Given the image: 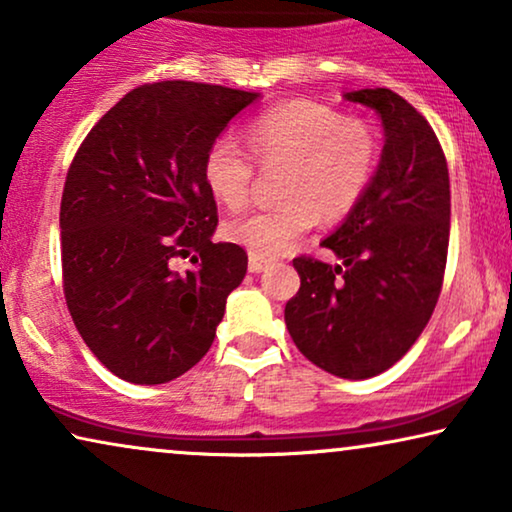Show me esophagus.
<instances>
[{"label":"esophagus","instance_id":"esophagus-1","mask_svg":"<svg viewBox=\"0 0 512 512\" xmlns=\"http://www.w3.org/2000/svg\"><path fill=\"white\" fill-rule=\"evenodd\" d=\"M268 265H270V261H265V258L249 254V272H263Z\"/></svg>","mask_w":512,"mask_h":512}]
</instances>
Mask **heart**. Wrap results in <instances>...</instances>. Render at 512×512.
<instances>
[{
	"label": "heart",
	"mask_w": 512,
	"mask_h": 512,
	"mask_svg": "<svg viewBox=\"0 0 512 512\" xmlns=\"http://www.w3.org/2000/svg\"><path fill=\"white\" fill-rule=\"evenodd\" d=\"M244 139L261 167L286 165L282 177L286 205L256 209L223 228L230 242L261 258L289 251L314 226L317 214L324 221H335L352 212L377 163L373 128L319 102L282 104L251 121ZM202 174L221 205L228 209L247 205L256 167L233 139L219 137L209 146Z\"/></svg>",
	"instance_id": "obj_1"
}]
</instances>
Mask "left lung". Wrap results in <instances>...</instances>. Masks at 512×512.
Here are the masks:
<instances>
[{"instance_id": "1", "label": "left lung", "mask_w": 512, "mask_h": 512, "mask_svg": "<svg viewBox=\"0 0 512 512\" xmlns=\"http://www.w3.org/2000/svg\"><path fill=\"white\" fill-rule=\"evenodd\" d=\"M342 97L382 118L380 165L342 226L321 242L340 263L293 258L300 289L284 321L314 366L366 380L403 359L438 303L450 244V174L429 121L394 90Z\"/></svg>"}]
</instances>
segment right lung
I'll use <instances>...</instances> for the list:
<instances>
[{"label": "right lung", "instance_id": "1", "mask_svg": "<svg viewBox=\"0 0 512 512\" xmlns=\"http://www.w3.org/2000/svg\"><path fill=\"white\" fill-rule=\"evenodd\" d=\"M258 93L195 81L130 90L88 132L60 202L62 286L81 338L132 384L184 375L212 347L247 251L219 223L202 165ZM196 268L173 270L192 251Z\"/></svg>", "mask_w": 512, "mask_h": 512}]
</instances>
